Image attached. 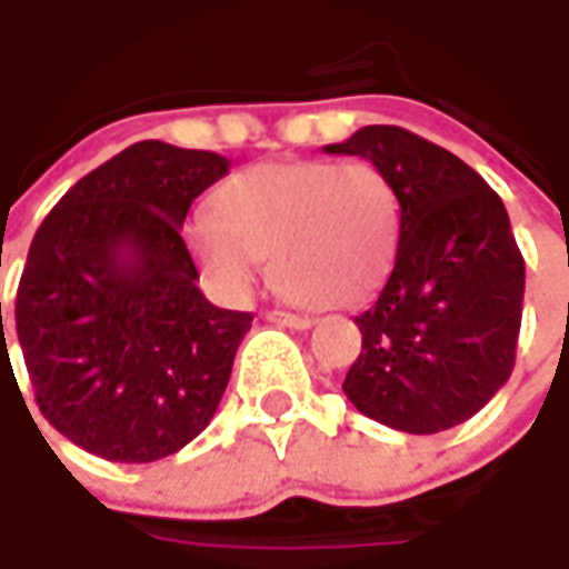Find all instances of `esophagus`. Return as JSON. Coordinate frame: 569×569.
<instances>
[{
    "label": "esophagus",
    "mask_w": 569,
    "mask_h": 569,
    "mask_svg": "<svg viewBox=\"0 0 569 569\" xmlns=\"http://www.w3.org/2000/svg\"><path fill=\"white\" fill-rule=\"evenodd\" d=\"M266 319L274 322V326H288V329H310V326H313V319L310 317H297V313H284V310H269Z\"/></svg>",
    "instance_id": "1"
}]
</instances>
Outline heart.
I'll list each match as a JSON object with an SVG mask.
<instances>
[{"label":"heart","instance_id":"obj_1","mask_svg":"<svg viewBox=\"0 0 569 569\" xmlns=\"http://www.w3.org/2000/svg\"><path fill=\"white\" fill-rule=\"evenodd\" d=\"M183 240L228 295L250 291L262 256H272L274 281L288 295L341 310L367 300L389 272L399 199L373 164H256L214 189V214H189Z\"/></svg>","mask_w":569,"mask_h":569}]
</instances>
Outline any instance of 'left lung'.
I'll use <instances>...</instances> for the list:
<instances>
[{
	"instance_id": "left-lung-1",
	"label": "left lung",
	"mask_w": 569,
	"mask_h": 569,
	"mask_svg": "<svg viewBox=\"0 0 569 569\" xmlns=\"http://www.w3.org/2000/svg\"><path fill=\"white\" fill-rule=\"evenodd\" d=\"M326 151L367 158L402 211L396 266L355 317L363 341L345 396L405 433L469 421L516 361L526 262L507 208L466 161L399 126H363Z\"/></svg>"
}]
</instances>
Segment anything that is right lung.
<instances>
[{
  "mask_svg": "<svg viewBox=\"0 0 569 569\" xmlns=\"http://www.w3.org/2000/svg\"><path fill=\"white\" fill-rule=\"evenodd\" d=\"M228 167L214 151L129 144L33 233L14 297L21 355L40 415L100 459L173 456L228 389L252 317L206 300L180 233Z\"/></svg>",
  "mask_w": 569,
  "mask_h": 569,
  "instance_id": "obj_1",
  "label": "right lung"
}]
</instances>
